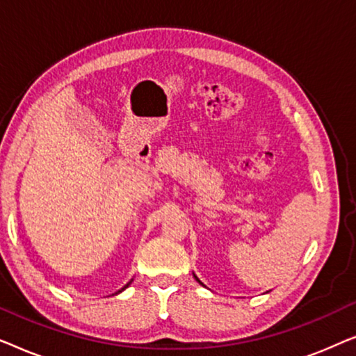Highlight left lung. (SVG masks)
I'll list each match as a JSON object with an SVG mask.
<instances>
[{
	"instance_id": "8db88e82",
	"label": "left lung",
	"mask_w": 356,
	"mask_h": 356,
	"mask_svg": "<svg viewBox=\"0 0 356 356\" xmlns=\"http://www.w3.org/2000/svg\"><path fill=\"white\" fill-rule=\"evenodd\" d=\"M194 277H196V275H194ZM196 280L199 282V284H201V285H202V282H201V280H199V279H197V277H196Z\"/></svg>"
}]
</instances>
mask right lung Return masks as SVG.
<instances>
[{
  "instance_id": "right-lung-1",
  "label": "right lung",
  "mask_w": 356,
  "mask_h": 356,
  "mask_svg": "<svg viewBox=\"0 0 356 356\" xmlns=\"http://www.w3.org/2000/svg\"><path fill=\"white\" fill-rule=\"evenodd\" d=\"M131 282H133V280H131ZM131 282H129V284H131ZM129 284H126V286H128ZM126 286H123V289H121V290H124V289H126ZM121 290H120V291H121ZM120 291H118V293H120Z\"/></svg>"
}]
</instances>
